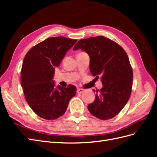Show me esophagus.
Masks as SVG:
<instances>
[{"label": "esophagus", "mask_w": 157, "mask_h": 157, "mask_svg": "<svg viewBox=\"0 0 157 157\" xmlns=\"http://www.w3.org/2000/svg\"><path fill=\"white\" fill-rule=\"evenodd\" d=\"M84 90L82 88H78L77 90V92L78 94H82V93L84 92Z\"/></svg>", "instance_id": "34e87169"}]
</instances>
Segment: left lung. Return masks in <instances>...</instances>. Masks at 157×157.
<instances>
[{"instance_id": "1", "label": "left lung", "mask_w": 157, "mask_h": 157, "mask_svg": "<svg viewBox=\"0 0 157 157\" xmlns=\"http://www.w3.org/2000/svg\"><path fill=\"white\" fill-rule=\"evenodd\" d=\"M81 49L90 57V71L96 78L101 77L103 87L89 104L90 113L99 119L113 118L124 108L130 98L133 71L124 50L103 36L80 40L73 50Z\"/></svg>"}]
</instances>
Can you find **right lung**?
<instances>
[{
  "label": "right lung",
  "instance_id": "right-lung-1",
  "mask_svg": "<svg viewBox=\"0 0 157 157\" xmlns=\"http://www.w3.org/2000/svg\"><path fill=\"white\" fill-rule=\"evenodd\" d=\"M77 40L63 36L48 38L33 46L25 55L21 71V85L27 103L38 116L54 120L65 113L77 89L55 86V68Z\"/></svg>",
  "mask_w": 157,
  "mask_h": 157
}]
</instances>
